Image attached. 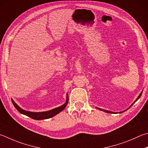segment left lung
I'll return each instance as SVG.
<instances>
[{"instance_id": "1", "label": "left lung", "mask_w": 148, "mask_h": 148, "mask_svg": "<svg viewBox=\"0 0 148 148\" xmlns=\"http://www.w3.org/2000/svg\"><path fill=\"white\" fill-rule=\"evenodd\" d=\"M142 92H140V95H139V96H138V98L136 99V100H135V101H134V102H133V103H135V102H136V101H137V100H138V99H139L140 98V96H141V95H142ZM133 104H132V105H133ZM132 105H131V106H130V107H129V108H128V109H126V110H125V111H121V112H114L109 111H107V110H105V109H100V108H98V107H96V109H99V110H100V111H103V112H107V113H121V112H124V111H127V109H130V107H131V106H132Z\"/></svg>"}]
</instances>
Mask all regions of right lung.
Here are the masks:
<instances>
[{
  "label": "right lung",
  "mask_w": 148,
  "mask_h": 148,
  "mask_svg": "<svg viewBox=\"0 0 148 148\" xmlns=\"http://www.w3.org/2000/svg\"><path fill=\"white\" fill-rule=\"evenodd\" d=\"M12 101L13 104V106H14V107L16 108V109H17V111L20 112V113L25 114V115H26V116L30 117V118H32V119H33L34 120H41L50 119V118L54 116L55 115L58 114L59 112L62 111L66 107V105L68 104L69 95H68V93H66V101L65 103L62 105V106L60 107H56V108H54L52 110H50V111H45V112H31V111H25V110L21 109V107L18 106L14 101H13V99H12Z\"/></svg>",
  "instance_id": "add662e5"
}]
</instances>
